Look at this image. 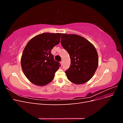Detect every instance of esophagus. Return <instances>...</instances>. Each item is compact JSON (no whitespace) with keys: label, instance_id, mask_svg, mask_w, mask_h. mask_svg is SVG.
I'll list each match as a JSON object with an SVG mask.
<instances>
[{"label":"esophagus","instance_id":"obj_1","mask_svg":"<svg viewBox=\"0 0 123 123\" xmlns=\"http://www.w3.org/2000/svg\"><path fill=\"white\" fill-rule=\"evenodd\" d=\"M61 64L62 66V64H63V62H62V61H61Z\"/></svg>","mask_w":123,"mask_h":123}]
</instances>
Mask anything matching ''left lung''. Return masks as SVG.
<instances>
[{
    "mask_svg": "<svg viewBox=\"0 0 123 123\" xmlns=\"http://www.w3.org/2000/svg\"><path fill=\"white\" fill-rule=\"evenodd\" d=\"M61 44L71 59L70 67L65 71L68 79L75 84L87 82L93 76L98 64L94 46L80 36L67 34H62Z\"/></svg>",
    "mask_w": 123,
    "mask_h": 123,
    "instance_id": "left-lung-1",
    "label": "left lung"
}]
</instances>
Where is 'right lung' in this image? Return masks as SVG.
I'll return each instance as SVG.
<instances>
[{"label":"right lung","instance_id":"1","mask_svg":"<svg viewBox=\"0 0 123 123\" xmlns=\"http://www.w3.org/2000/svg\"><path fill=\"white\" fill-rule=\"evenodd\" d=\"M61 33H44L34 37L24 50L21 59L25 76L36 85L44 86L54 79L61 66L55 61L51 50L60 42Z\"/></svg>","mask_w":123,"mask_h":123}]
</instances>
